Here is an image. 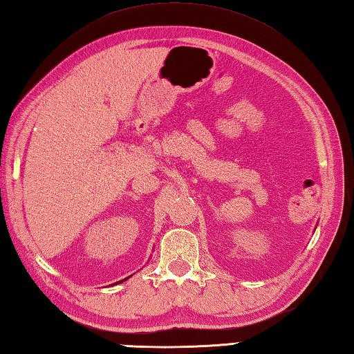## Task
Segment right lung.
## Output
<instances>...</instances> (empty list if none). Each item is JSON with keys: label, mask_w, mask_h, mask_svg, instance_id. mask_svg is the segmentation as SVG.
Here are the masks:
<instances>
[{"label": "right lung", "mask_w": 354, "mask_h": 354, "mask_svg": "<svg viewBox=\"0 0 354 354\" xmlns=\"http://www.w3.org/2000/svg\"><path fill=\"white\" fill-rule=\"evenodd\" d=\"M129 279V277H127ZM127 279H124V280H127ZM124 280H121V281H124Z\"/></svg>", "instance_id": "1"}]
</instances>
